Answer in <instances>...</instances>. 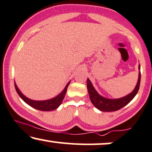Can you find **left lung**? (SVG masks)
Instances as JSON below:
<instances>
[{
    "mask_svg": "<svg viewBox=\"0 0 152 152\" xmlns=\"http://www.w3.org/2000/svg\"><path fill=\"white\" fill-rule=\"evenodd\" d=\"M139 69H140V66H139ZM141 73L139 72L137 84L133 91L129 95L123 97V98L117 99H109L101 96L97 93L96 91L94 88V86H92L91 83L88 78L87 79V88H88L91 102L96 108H97V109L102 111H114L121 109V108H123L124 106L128 104L134 98V96L137 95L138 91L139 89Z\"/></svg>",
    "mask_w": 152,
    "mask_h": 152,
    "instance_id": "left-lung-1",
    "label": "left lung"
}]
</instances>
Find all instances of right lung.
I'll return each mask as SVG.
<instances>
[{
	"mask_svg": "<svg viewBox=\"0 0 152 152\" xmlns=\"http://www.w3.org/2000/svg\"><path fill=\"white\" fill-rule=\"evenodd\" d=\"M69 83L66 85L65 88L63 91L59 94L58 96H57L55 98L50 99V100H46V101H34V100H31V99H28L27 97H26L25 96L21 94V92L19 91V89L17 87L15 83V90H16L17 93L20 97L25 102L26 104H28L29 106H32L33 108L34 109L40 110V111H52V110H54L58 107L59 106L61 105V104L63 100H64V97H65L66 93V91H67V88L69 86Z\"/></svg>",
	"mask_w": 152,
	"mask_h": 152,
	"instance_id": "obj_1",
	"label": "right lung"
}]
</instances>
